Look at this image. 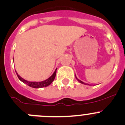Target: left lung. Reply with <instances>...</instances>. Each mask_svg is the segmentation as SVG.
<instances>
[{
  "label": "left lung",
  "mask_w": 125,
  "mask_h": 125,
  "mask_svg": "<svg viewBox=\"0 0 125 125\" xmlns=\"http://www.w3.org/2000/svg\"><path fill=\"white\" fill-rule=\"evenodd\" d=\"M75 77H76V75H75ZM76 79H77V80H78V81H79V82H80V83H82V84H84V83H83V81H81V80H79V79H78V78H77L76 77Z\"/></svg>",
  "instance_id": "left-lung-1"
}]
</instances>
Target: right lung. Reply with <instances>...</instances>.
<instances>
[{
  "instance_id": "right-lung-1",
  "label": "right lung",
  "mask_w": 125,
  "mask_h": 125,
  "mask_svg": "<svg viewBox=\"0 0 125 125\" xmlns=\"http://www.w3.org/2000/svg\"><path fill=\"white\" fill-rule=\"evenodd\" d=\"M57 69L55 70V71L54 72V73H53L52 76L51 77H49L48 79H47V80H44L43 81H41V82H31V81H28L26 80H24L23 78H22L20 76V75H18V73H17V76L19 78V80L20 81H21L22 82L26 84L28 86H30L31 87H33V88H41V87H47V86H48L49 85L51 84V83H52V81L54 80L56 76V72H57Z\"/></svg>"
}]
</instances>
